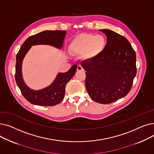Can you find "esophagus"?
Returning <instances> with one entry per match:
<instances>
[{
	"label": "esophagus",
	"mask_w": 154,
	"mask_h": 154,
	"mask_svg": "<svg viewBox=\"0 0 154 154\" xmlns=\"http://www.w3.org/2000/svg\"><path fill=\"white\" fill-rule=\"evenodd\" d=\"M77 71H83L84 69L81 66H78L77 68Z\"/></svg>",
	"instance_id": "1"
}]
</instances>
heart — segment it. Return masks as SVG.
Listing matches in <instances>:
<instances>
[{
  "mask_svg": "<svg viewBox=\"0 0 154 154\" xmlns=\"http://www.w3.org/2000/svg\"><path fill=\"white\" fill-rule=\"evenodd\" d=\"M106 44V38L102 35L82 34L72 40L69 51L75 55L82 54L85 60H91L103 50Z\"/></svg>",
  "mask_w": 154,
  "mask_h": 154,
  "instance_id": "b5f03b06",
  "label": "heart"
}]
</instances>
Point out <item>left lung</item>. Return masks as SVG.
Wrapping results in <instances>:
<instances>
[{"label": "left lung", "instance_id": "obj_1", "mask_svg": "<svg viewBox=\"0 0 154 154\" xmlns=\"http://www.w3.org/2000/svg\"><path fill=\"white\" fill-rule=\"evenodd\" d=\"M107 42L95 58L81 66L86 71L85 87L95 102L108 104L126 96L136 75V54L128 40L116 32L102 29Z\"/></svg>", "mask_w": 154, "mask_h": 154}]
</instances>
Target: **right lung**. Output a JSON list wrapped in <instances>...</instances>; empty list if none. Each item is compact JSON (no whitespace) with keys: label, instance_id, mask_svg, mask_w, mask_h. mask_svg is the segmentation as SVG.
Masks as SVG:
<instances>
[{"label":"right lung","instance_id":"obj_1","mask_svg":"<svg viewBox=\"0 0 154 154\" xmlns=\"http://www.w3.org/2000/svg\"><path fill=\"white\" fill-rule=\"evenodd\" d=\"M66 34V30H45L32 35L23 42L16 55L15 81L23 96L32 104L40 106H53L59 104L64 97L66 84L75 75L77 66L74 65L67 72L59 73L50 86L34 91L30 89L22 79V63L24 56L31 46L34 45L48 44L60 48Z\"/></svg>","mask_w":154,"mask_h":154}]
</instances>
